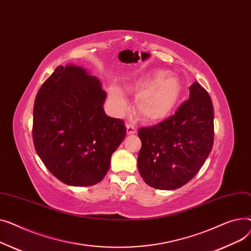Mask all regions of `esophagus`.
I'll list each match as a JSON object with an SVG mask.
<instances>
[{"mask_svg": "<svg viewBox=\"0 0 251 251\" xmlns=\"http://www.w3.org/2000/svg\"><path fill=\"white\" fill-rule=\"evenodd\" d=\"M126 132H127V135H134L137 132V128L132 125L127 124L126 125Z\"/></svg>", "mask_w": 251, "mask_h": 251, "instance_id": "34e87169", "label": "esophagus"}]
</instances>
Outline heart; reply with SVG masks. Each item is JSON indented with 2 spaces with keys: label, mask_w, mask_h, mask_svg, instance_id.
Masks as SVG:
<instances>
[{
  "label": "heart",
  "mask_w": 251,
  "mask_h": 251,
  "mask_svg": "<svg viewBox=\"0 0 251 251\" xmlns=\"http://www.w3.org/2000/svg\"><path fill=\"white\" fill-rule=\"evenodd\" d=\"M138 92L135 99V109L143 120L155 123L163 120L174 108L181 94V83L174 75H167L164 70H156L145 75L129 85ZM109 99L119 113L127 109L126 96L117 86L109 88Z\"/></svg>",
  "instance_id": "heart-1"
}]
</instances>
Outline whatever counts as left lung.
I'll return each instance as SVG.
<instances>
[{
  "label": "left lung",
  "mask_w": 251,
  "mask_h": 251,
  "mask_svg": "<svg viewBox=\"0 0 251 251\" xmlns=\"http://www.w3.org/2000/svg\"><path fill=\"white\" fill-rule=\"evenodd\" d=\"M142 148L138 169L144 181L157 189L179 188L193 179L212 151L214 111L208 92L195 82L188 100L174 115L138 131Z\"/></svg>",
  "instance_id": "obj_1"
}]
</instances>
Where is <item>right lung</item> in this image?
Masks as SVG:
<instances>
[{"label": "right lung", "mask_w": 251, "mask_h": 251, "mask_svg": "<svg viewBox=\"0 0 251 251\" xmlns=\"http://www.w3.org/2000/svg\"><path fill=\"white\" fill-rule=\"evenodd\" d=\"M105 99L101 82L76 65L57 67L36 95L32 127L36 153L68 185L100 182L126 137L124 122L105 114Z\"/></svg>", "instance_id": "1"}]
</instances>
